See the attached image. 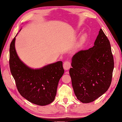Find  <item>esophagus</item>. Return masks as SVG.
<instances>
[{"mask_svg":"<svg viewBox=\"0 0 122 122\" xmlns=\"http://www.w3.org/2000/svg\"><path fill=\"white\" fill-rule=\"evenodd\" d=\"M71 66V62L69 61H66L63 63V68L66 70H68L70 68Z\"/></svg>","mask_w":122,"mask_h":122,"instance_id":"1","label":"esophagus"}]
</instances>
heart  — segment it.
<instances>
[{"instance_id":"1","label":"heart","mask_w":122,"mask_h":122,"mask_svg":"<svg viewBox=\"0 0 122 122\" xmlns=\"http://www.w3.org/2000/svg\"><path fill=\"white\" fill-rule=\"evenodd\" d=\"M84 39H85V38H84V37H83V38H82V40H84Z\"/></svg>"}]
</instances>
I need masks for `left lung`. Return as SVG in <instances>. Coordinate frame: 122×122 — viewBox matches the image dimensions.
I'll return each instance as SVG.
<instances>
[{
    "mask_svg": "<svg viewBox=\"0 0 122 122\" xmlns=\"http://www.w3.org/2000/svg\"><path fill=\"white\" fill-rule=\"evenodd\" d=\"M114 65L110 41L100 29L94 46L77 52L72 59L69 73L77 99L90 103L107 92L112 82Z\"/></svg>",
    "mask_w": 122,
    "mask_h": 122,
    "instance_id": "8db88e82",
    "label": "left lung"
}]
</instances>
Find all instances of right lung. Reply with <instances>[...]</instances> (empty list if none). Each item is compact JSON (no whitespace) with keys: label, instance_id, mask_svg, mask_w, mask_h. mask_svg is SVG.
I'll return each mask as SVG.
<instances>
[{"label":"right lung","instance_id":"1","mask_svg":"<svg viewBox=\"0 0 122 122\" xmlns=\"http://www.w3.org/2000/svg\"><path fill=\"white\" fill-rule=\"evenodd\" d=\"M15 37L10 45L9 66L18 92L35 104H50L55 98L59 81L64 73L62 62H56L40 69L29 68L17 55Z\"/></svg>","mask_w":122,"mask_h":122}]
</instances>
